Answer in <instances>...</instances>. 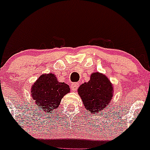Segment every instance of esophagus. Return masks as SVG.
Instances as JSON below:
<instances>
[{"label":"esophagus","instance_id":"1","mask_svg":"<svg viewBox=\"0 0 150 150\" xmlns=\"http://www.w3.org/2000/svg\"><path fill=\"white\" fill-rule=\"evenodd\" d=\"M79 83H73V84H71V88L72 91H76L77 89H78L79 87Z\"/></svg>","mask_w":150,"mask_h":150}]
</instances>
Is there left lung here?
<instances>
[{"label": "left lung", "instance_id": "left-lung-1", "mask_svg": "<svg viewBox=\"0 0 150 150\" xmlns=\"http://www.w3.org/2000/svg\"><path fill=\"white\" fill-rule=\"evenodd\" d=\"M78 93L85 108L90 113L104 110L110 105L113 86L105 75L95 72L90 76V80L80 85Z\"/></svg>", "mask_w": 150, "mask_h": 150}]
</instances>
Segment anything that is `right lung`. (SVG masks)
I'll return each instance as SVG.
<instances>
[{"mask_svg": "<svg viewBox=\"0 0 150 150\" xmlns=\"http://www.w3.org/2000/svg\"><path fill=\"white\" fill-rule=\"evenodd\" d=\"M70 92V88L64 82H59L53 74H42L34 83L31 96L37 105L42 110L50 112L59 106L64 95Z\"/></svg>", "mask_w": 150, "mask_h": 150, "instance_id": "1", "label": "right lung"}]
</instances>
